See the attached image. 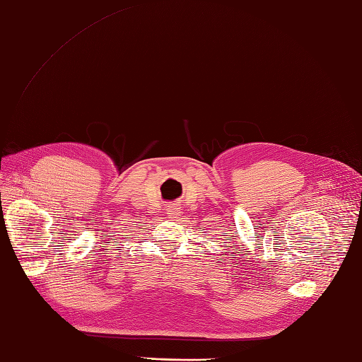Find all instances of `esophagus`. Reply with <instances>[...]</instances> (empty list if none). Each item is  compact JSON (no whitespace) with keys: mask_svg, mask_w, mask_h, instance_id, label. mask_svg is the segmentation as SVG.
Masks as SVG:
<instances>
[{"mask_svg":"<svg viewBox=\"0 0 362 362\" xmlns=\"http://www.w3.org/2000/svg\"><path fill=\"white\" fill-rule=\"evenodd\" d=\"M168 216H169L170 219H177V218H180V216H181V207H180V205L173 204L172 207H169V209H168Z\"/></svg>","mask_w":362,"mask_h":362,"instance_id":"34e87169","label":"esophagus"}]
</instances>
